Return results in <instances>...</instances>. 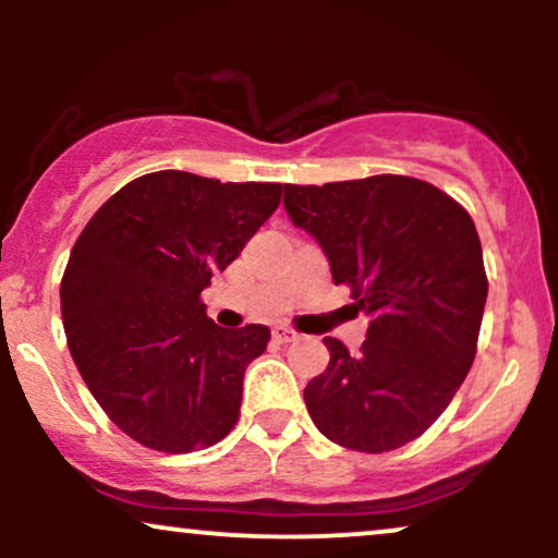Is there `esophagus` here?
Instances as JSON below:
<instances>
[{"instance_id":"34e87169","label":"esophagus","mask_w":558,"mask_h":558,"mask_svg":"<svg viewBox=\"0 0 558 558\" xmlns=\"http://www.w3.org/2000/svg\"><path fill=\"white\" fill-rule=\"evenodd\" d=\"M272 338H275V341H278V343H291V341H296L299 332L291 330V328H286V325H278V328L272 330Z\"/></svg>"}]
</instances>
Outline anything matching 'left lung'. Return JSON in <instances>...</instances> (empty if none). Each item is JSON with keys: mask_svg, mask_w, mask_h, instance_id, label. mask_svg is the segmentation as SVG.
<instances>
[{"mask_svg": "<svg viewBox=\"0 0 558 558\" xmlns=\"http://www.w3.org/2000/svg\"><path fill=\"white\" fill-rule=\"evenodd\" d=\"M283 207L369 317L360 354L325 338L328 367L304 388L312 422L332 444L367 453L420 438L475 360L488 299L475 222L407 175L286 185Z\"/></svg>", "mask_w": 558, "mask_h": 558, "instance_id": "obj_1", "label": "left lung"}]
</instances>
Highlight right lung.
I'll use <instances>...</instances> for the list:
<instances>
[{
	"label": "right lung",
	"mask_w": 558,
	"mask_h": 558,
	"mask_svg": "<svg viewBox=\"0 0 558 558\" xmlns=\"http://www.w3.org/2000/svg\"><path fill=\"white\" fill-rule=\"evenodd\" d=\"M278 204L280 183L159 170L107 198L75 241L60 286L70 354L141 446L189 453L233 430L270 328H220L198 296Z\"/></svg>",
	"instance_id": "obj_1"
}]
</instances>
